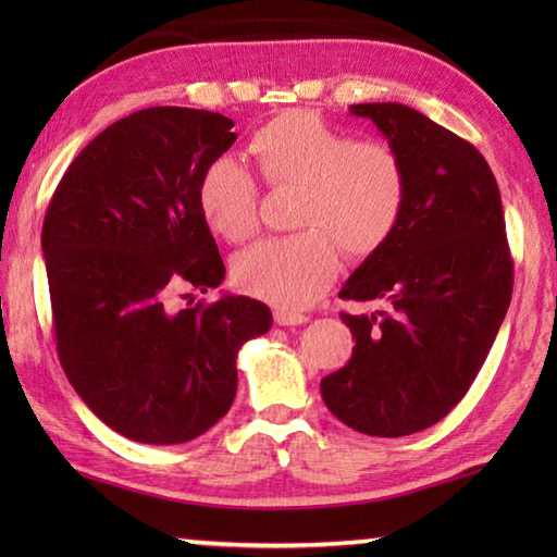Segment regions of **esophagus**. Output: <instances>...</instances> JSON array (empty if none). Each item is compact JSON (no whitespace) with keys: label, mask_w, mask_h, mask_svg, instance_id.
Instances as JSON below:
<instances>
[{"label":"esophagus","mask_w":557,"mask_h":557,"mask_svg":"<svg viewBox=\"0 0 557 557\" xmlns=\"http://www.w3.org/2000/svg\"><path fill=\"white\" fill-rule=\"evenodd\" d=\"M275 322L280 326H297V324H307L309 317L299 312H289V309H275Z\"/></svg>","instance_id":"esophagus-1"}]
</instances>
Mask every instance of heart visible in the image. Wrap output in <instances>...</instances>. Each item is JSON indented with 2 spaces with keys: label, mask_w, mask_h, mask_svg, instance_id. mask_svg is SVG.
<instances>
[{
  "label": "heart",
  "mask_w": 557,
  "mask_h": 557,
  "mask_svg": "<svg viewBox=\"0 0 557 557\" xmlns=\"http://www.w3.org/2000/svg\"><path fill=\"white\" fill-rule=\"evenodd\" d=\"M248 152L270 186H299L297 225L240 252L233 280L280 309H301L332 285L342 252L369 258L398 228L408 196L400 154L383 143H356L309 110L282 112L250 137ZM199 209L213 233L243 243L258 231V184L238 159L203 169Z\"/></svg>",
  "instance_id": "1"
}]
</instances>
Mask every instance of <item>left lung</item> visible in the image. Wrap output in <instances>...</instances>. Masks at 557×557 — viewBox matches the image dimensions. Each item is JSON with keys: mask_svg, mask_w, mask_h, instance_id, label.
I'll use <instances>...</instances> for the list:
<instances>
[{"mask_svg": "<svg viewBox=\"0 0 557 557\" xmlns=\"http://www.w3.org/2000/svg\"><path fill=\"white\" fill-rule=\"evenodd\" d=\"M400 154L408 196L398 228L338 297L371 301L342 314L356 338L322 398L344 425L403 437L435 425L465 398L511 305L513 262L496 178L474 145L400 102H361Z\"/></svg>", "mask_w": 557, "mask_h": 557, "instance_id": "8db88e82", "label": "left lung"}]
</instances>
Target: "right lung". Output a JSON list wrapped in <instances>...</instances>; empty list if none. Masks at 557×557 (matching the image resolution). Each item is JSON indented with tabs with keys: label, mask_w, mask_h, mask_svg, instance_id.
<instances>
[{
	"label": "right lung",
	"mask_w": 557,
	"mask_h": 557,
	"mask_svg": "<svg viewBox=\"0 0 557 557\" xmlns=\"http://www.w3.org/2000/svg\"><path fill=\"white\" fill-rule=\"evenodd\" d=\"M235 137L221 112H132L73 159L46 211L61 366L122 437L178 445L211 430L233 405L240 346L272 326L268 305L243 295L169 307L182 287L225 277L199 182Z\"/></svg>",
	"instance_id": "obj_1"
}]
</instances>
